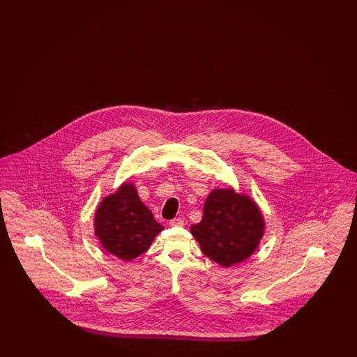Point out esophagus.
Returning a JSON list of instances; mask_svg holds the SVG:
<instances>
[{"mask_svg":"<svg viewBox=\"0 0 357 357\" xmlns=\"http://www.w3.org/2000/svg\"><path fill=\"white\" fill-rule=\"evenodd\" d=\"M183 225H185V221L181 218H174L170 221V226H183Z\"/></svg>","mask_w":357,"mask_h":357,"instance_id":"1","label":"esophagus"}]
</instances>
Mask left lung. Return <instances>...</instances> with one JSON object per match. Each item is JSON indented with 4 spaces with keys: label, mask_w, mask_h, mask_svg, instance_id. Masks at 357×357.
Masks as SVG:
<instances>
[{
    "label": "left lung",
    "mask_w": 357,
    "mask_h": 357,
    "mask_svg": "<svg viewBox=\"0 0 357 357\" xmlns=\"http://www.w3.org/2000/svg\"><path fill=\"white\" fill-rule=\"evenodd\" d=\"M190 230L206 257L230 268L255 253L265 221L255 201L245 194L231 187L215 188L206 198L202 221Z\"/></svg>",
    "instance_id": "left-lung-1"
}]
</instances>
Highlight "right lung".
<instances>
[{"instance_id": "obj_1", "label": "right lung", "mask_w": 357, "mask_h": 357, "mask_svg": "<svg viewBox=\"0 0 357 357\" xmlns=\"http://www.w3.org/2000/svg\"><path fill=\"white\" fill-rule=\"evenodd\" d=\"M93 225L102 248L123 261H131L149 250L153 238L163 230L140 201L135 186L127 182L102 199Z\"/></svg>"}]
</instances>
